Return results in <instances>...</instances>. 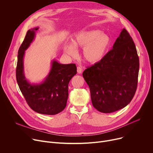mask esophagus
Listing matches in <instances>:
<instances>
[{
  "label": "esophagus",
  "mask_w": 153,
  "mask_h": 153,
  "mask_svg": "<svg viewBox=\"0 0 153 153\" xmlns=\"http://www.w3.org/2000/svg\"><path fill=\"white\" fill-rule=\"evenodd\" d=\"M77 73H78L79 74H81V73H82V68H80V67L78 66V67L77 68Z\"/></svg>",
  "instance_id": "esophagus-1"
}]
</instances>
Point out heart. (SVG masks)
<instances>
[{
	"label": "heart",
	"instance_id": "heart-1",
	"mask_svg": "<svg viewBox=\"0 0 153 153\" xmlns=\"http://www.w3.org/2000/svg\"><path fill=\"white\" fill-rule=\"evenodd\" d=\"M111 40L110 37L100 30H80L72 39V42L66 44L65 52L70 56L76 55V48H82V55L86 62L95 65L102 61L107 55Z\"/></svg>",
	"mask_w": 153,
	"mask_h": 153
}]
</instances>
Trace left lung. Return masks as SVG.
Returning <instances> with one entry per match:
<instances>
[{
    "instance_id": "1",
    "label": "left lung",
    "mask_w": 153,
    "mask_h": 153,
    "mask_svg": "<svg viewBox=\"0 0 153 153\" xmlns=\"http://www.w3.org/2000/svg\"><path fill=\"white\" fill-rule=\"evenodd\" d=\"M138 72L136 47L124 28L105 58L83 72L94 107L103 113L126 107L135 95Z\"/></svg>"
}]
</instances>
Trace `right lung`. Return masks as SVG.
Masks as SVG:
<instances>
[{
  "label": "right lung",
  "instance_id": "add662e5",
  "mask_svg": "<svg viewBox=\"0 0 153 153\" xmlns=\"http://www.w3.org/2000/svg\"><path fill=\"white\" fill-rule=\"evenodd\" d=\"M38 27L27 30L18 52L16 70L18 86L27 103L38 113L55 115L66 107L68 98V84L77 74L75 64H61L53 59L48 75L39 83H30L26 78L24 71L25 51L36 37Z\"/></svg>",
  "mask_w": 153,
  "mask_h": 153
}]
</instances>
